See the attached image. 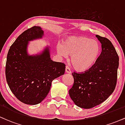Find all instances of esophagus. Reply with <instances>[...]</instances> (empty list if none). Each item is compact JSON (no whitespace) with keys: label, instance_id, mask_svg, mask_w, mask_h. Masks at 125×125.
Returning <instances> with one entry per match:
<instances>
[{"label":"esophagus","instance_id":"1","mask_svg":"<svg viewBox=\"0 0 125 125\" xmlns=\"http://www.w3.org/2000/svg\"><path fill=\"white\" fill-rule=\"evenodd\" d=\"M65 72H66V73H71V69H70V68L68 66H66Z\"/></svg>","mask_w":125,"mask_h":125}]
</instances>
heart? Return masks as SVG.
Listing matches in <instances>:
<instances>
[{
	"instance_id": "obj_1",
	"label": "heart",
	"mask_w": 125,
	"mask_h": 125,
	"mask_svg": "<svg viewBox=\"0 0 125 125\" xmlns=\"http://www.w3.org/2000/svg\"><path fill=\"white\" fill-rule=\"evenodd\" d=\"M61 56H71V62L77 71L84 72L91 68L99 56L100 47L96 41L86 36H68L64 38L62 44L57 47Z\"/></svg>"
}]
</instances>
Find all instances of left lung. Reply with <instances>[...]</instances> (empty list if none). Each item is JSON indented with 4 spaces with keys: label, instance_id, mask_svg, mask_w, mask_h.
<instances>
[{
    "label": "left lung",
    "instance_id": "8db88e82",
    "mask_svg": "<svg viewBox=\"0 0 125 125\" xmlns=\"http://www.w3.org/2000/svg\"><path fill=\"white\" fill-rule=\"evenodd\" d=\"M96 37L102 44V52L96 62L82 73H73V85L69 91L77 106L90 109L104 102L116 85L119 56L108 39Z\"/></svg>",
    "mask_w": 125,
    "mask_h": 125
}]
</instances>
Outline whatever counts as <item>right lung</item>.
Here are the masks:
<instances>
[{
  "label": "right lung",
  "mask_w": 125,
  "mask_h": 125,
  "mask_svg": "<svg viewBox=\"0 0 125 125\" xmlns=\"http://www.w3.org/2000/svg\"><path fill=\"white\" fill-rule=\"evenodd\" d=\"M44 31L33 26L20 35L9 50L6 64V78L16 98L27 104H37L47 96L52 82L64 73L65 64L53 62L51 48L29 54V42L42 39Z\"/></svg>",
  "instance_id": "obj_1"
}]
</instances>
